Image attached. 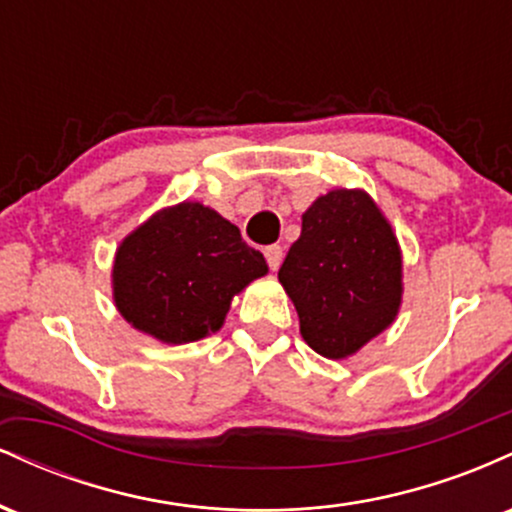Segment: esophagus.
Wrapping results in <instances>:
<instances>
[{
    "label": "esophagus",
    "instance_id": "1",
    "mask_svg": "<svg viewBox=\"0 0 512 512\" xmlns=\"http://www.w3.org/2000/svg\"><path fill=\"white\" fill-rule=\"evenodd\" d=\"M264 257H267V264L272 272H276L279 269L281 260H284V248L281 245H269V248H264Z\"/></svg>",
    "mask_w": 512,
    "mask_h": 512
}]
</instances>
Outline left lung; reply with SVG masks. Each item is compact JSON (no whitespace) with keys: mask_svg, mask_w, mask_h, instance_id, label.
Listing matches in <instances>:
<instances>
[{"mask_svg":"<svg viewBox=\"0 0 512 512\" xmlns=\"http://www.w3.org/2000/svg\"><path fill=\"white\" fill-rule=\"evenodd\" d=\"M279 281L296 305L305 344L346 358L395 322L402 252L383 211L363 190H332L303 214Z\"/></svg>","mask_w":512,"mask_h":512,"instance_id":"1","label":"left lung"}]
</instances>
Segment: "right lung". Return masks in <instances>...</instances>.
Segmentation results:
<instances>
[{
	"label": "right lung",
	"instance_id": "add662e5",
	"mask_svg": "<svg viewBox=\"0 0 512 512\" xmlns=\"http://www.w3.org/2000/svg\"><path fill=\"white\" fill-rule=\"evenodd\" d=\"M267 274L238 226L199 202L161 209L115 252L113 298L134 330L187 344L221 330L236 293Z\"/></svg>",
	"mask_w": 512,
	"mask_h": 512
}]
</instances>
